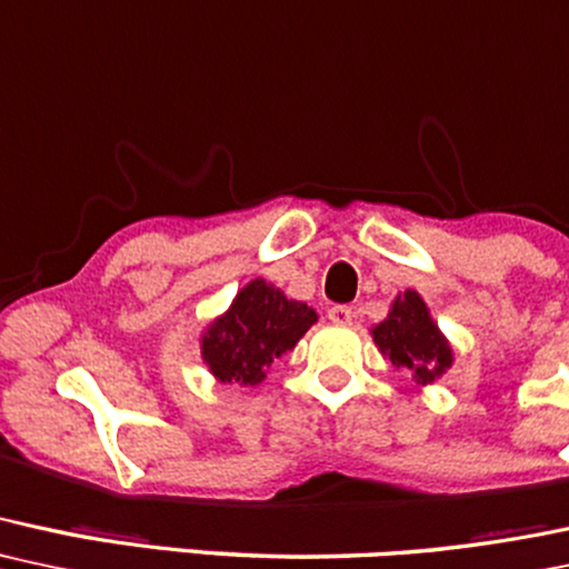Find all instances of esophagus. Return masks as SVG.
<instances>
[{
  "label": "esophagus",
  "instance_id": "esophagus-1",
  "mask_svg": "<svg viewBox=\"0 0 569 569\" xmlns=\"http://www.w3.org/2000/svg\"><path fill=\"white\" fill-rule=\"evenodd\" d=\"M327 317H330L332 325H351L353 322L351 306H332V309L327 311Z\"/></svg>",
  "mask_w": 569,
  "mask_h": 569
}]
</instances>
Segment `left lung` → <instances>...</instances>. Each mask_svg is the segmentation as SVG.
<instances>
[{
  "label": "left lung",
  "mask_w": 569,
  "mask_h": 569,
  "mask_svg": "<svg viewBox=\"0 0 569 569\" xmlns=\"http://www.w3.org/2000/svg\"><path fill=\"white\" fill-rule=\"evenodd\" d=\"M372 340L397 370H412L420 386L433 383L452 367V346L416 290L397 296L389 317L372 327Z\"/></svg>",
  "instance_id": "1"
}]
</instances>
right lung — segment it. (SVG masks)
<instances>
[{"label": "right lung", "mask_w": 569, "mask_h": 569, "mask_svg": "<svg viewBox=\"0 0 569 569\" xmlns=\"http://www.w3.org/2000/svg\"><path fill=\"white\" fill-rule=\"evenodd\" d=\"M317 311L290 300L266 279H252L202 336V359L220 383L256 386L284 351L296 349Z\"/></svg>", "instance_id": "obj_1"}]
</instances>
